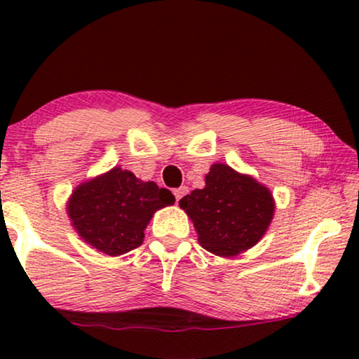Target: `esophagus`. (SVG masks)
Segmentation results:
<instances>
[{
	"label": "esophagus",
	"instance_id": "obj_1",
	"mask_svg": "<svg viewBox=\"0 0 359 359\" xmlns=\"http://www.w3.org/2000/svg\"><path fill=\"white\" fill-rule=\"evenodd\" d=\"M187 192H189V189L185 187V185H182V187H179V189H175V191H174V196H175V201H177V203H179V201L182 199V197H184L185 194H187Z\"/></svg>",
	"mask_w": 359,
	"mask_h": 359
}]
</instances>
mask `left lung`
Returning <instances> with one entry per match:
<instances>
[{
  "mask_svg": "<svg viewBox=\"0 0 359 359\" xmlns=\"http://www.w3.org/2000/svg\"><path fill=\"white\" fill-rule=\"evenodd\" d=\"M179 204L194 221L201 246L217 257H234L257 245L275 211L269 189L224 163H214L205 187Z\"/></svg>",
  "mask_w": 359,
  "mask_h": 359,
  "instance_id": "obj_1",
  "label": "left lung"
}]
</instances>
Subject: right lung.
<instances>
[{"mask_svg":"<svg viewBox=\"0 0 359 359\" xmlns=\"http://www.w3.org/2000/svg\"><path fill=\"white\" fill-rule=\"evenodd\" d=\"M175 203L168 189L142 182L114 167L84 182L69 201V216L79 236L101 253L118 257L138 248L156 209Z\"/></svg>","mask_w":359,"mask_h":359,"instance_id":"right-lung-1","label":"right lung"}]
</instances>
